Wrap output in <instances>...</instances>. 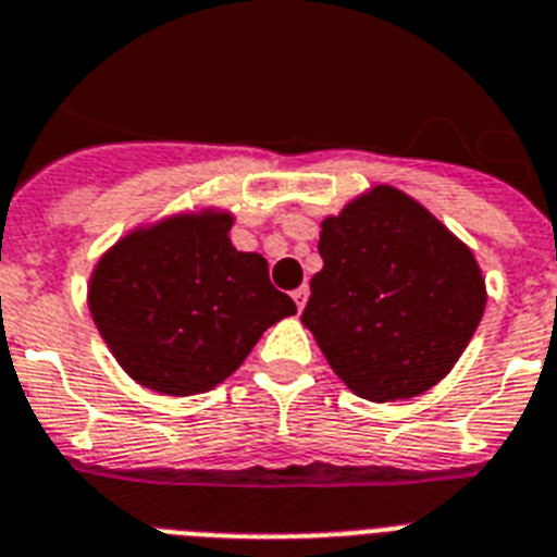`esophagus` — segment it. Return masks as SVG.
I'll return each instance as SVG.
<instances>
[{
  "label": "esophagus",
  "instance_id": "1",
  "mask_svg": "<svg viewBox=\"0 0 557 557\" xmlns=\"http://www.w3.org/2000/svg\"><path fill=\"white\" fill-rule=\"evenodd\" d=\"M292 297H294V302H297V309H306V300H309V286H300V288H297V292H294L292 294Z\"/></svg>",
  "mask_w": 557,
  "mask_h": 557
}]
</instances>
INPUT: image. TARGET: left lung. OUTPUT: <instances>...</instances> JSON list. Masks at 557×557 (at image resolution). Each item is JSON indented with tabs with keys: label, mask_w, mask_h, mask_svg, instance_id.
Instances as JSON below:
<instances>
[{
	"label": "left lung",
	"mask_w": 557,
	"mask_h": 557,
	"mask_svg": "<svg viewBox=\"0 0 557 557\" xmlns=\"http://www.w3.org/2000/svg\"><path fill=\"white\" fill-rule=\"evenodd\" d=\"M302 325L363 400H406L441 383L486 309L472 248L395 185L323 216Z\"/></svg>",
	"instance_id": "left-lung-1"
}]
</instances>
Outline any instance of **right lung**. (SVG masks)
Masks as SVG:
<instances>
[{
    "mask_svg": "<svg viewBox=\"0 0 557 557\" xmlns=\"http://www.w3.org/2000/svg\"><path fill=\"white\" fill-rule=\"evenodd\" d=\"M234 214L197 206L122 234L88 277V309L122 372L191 397L232 377L269 325L297 314L257 251L232 243Z\"/></svg>",
    "mask_w": 557,
    "mask_h": 557,
    "instance_id": "add662e5",
    "label": "right lung"
}]
</instances>
